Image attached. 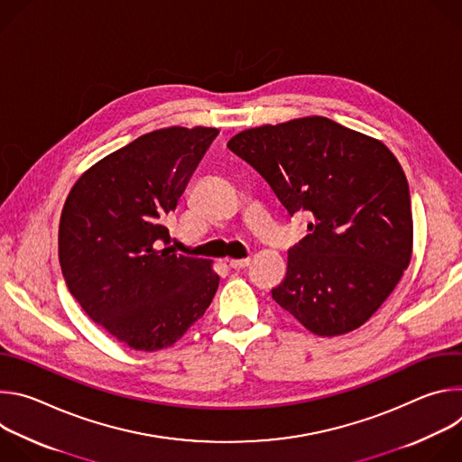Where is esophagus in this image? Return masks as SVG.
<instances>
[{"label": "esophagus", "instance_id": "obj_1", "mask_svg": "<svg viewBox=\"0 0 462 462\" xmlns=\"http://www.w3.org/2000/svg\"><path fill=\"white\" fill-rule=\"evenodd\" d=\"M228 265H230V269L239 271V269H245V267L250 265V259H248V257H243V259H230Z\"/></svg>", "mask_w": 462, "mask_h": 462}]
</instances>
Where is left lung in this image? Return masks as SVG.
I'll return each mask as SVG.
<instances>
[{"label":"left lung","instance_id":"1","mask_svg":"<svg viewBox=\"0 0 462 462\" xmlns=\"http://www.w3.org/2000/svg\"><path fill=\"white\" fill-rule=\"evenodd\" d=\"M265 179L292 216L312 223L289 250L276 303L318 337L364 325L413 254L408 179L389 148L325 116L263 124L226 144Z\"/></svg>","mask_w":462,"mask_h":462}]
</instances>
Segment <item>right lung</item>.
<instances>
[{"label": "right lung", "mask_w": 462, "mask_h": 462, "mask_svg": "<svg viewBox=\"0 0 462 462\" xmlns=\"http://www.w3.org/2000/svg\"><path fill=\"white\" fill-rule=\"evenodd\" d=\"M217 127L155 129L106 155L71 188L58 226L69 292L104 331L135 351L171 347L219 287L212 261L175 254V210Z\"/></svg>", "instance_id": "1"}]
</instances>
